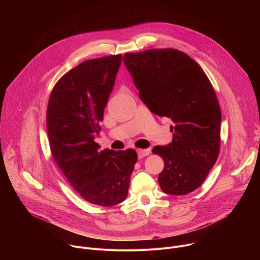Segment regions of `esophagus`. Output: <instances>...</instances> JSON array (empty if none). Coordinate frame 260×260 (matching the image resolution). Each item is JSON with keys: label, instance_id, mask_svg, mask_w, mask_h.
<instances>
[{"label": "esophagus", "instance_id": "1", "mask_svg": "<svg viewBox=\"0 0 260 260\" xmlns=\"http://www.w3.org/2000/svg\"><path fill=\"white\" fill-rule=\"evenodd\" d=\"M150 152H151V150H150V149H139V150H137L138 157H139L140 159L145 158L146 156H148V155L150 154Z\"/></svg>", "mask_w": 260, "mask_h": 260}]
</instances>
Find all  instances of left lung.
<instances>
[{"mask_svg":"<svg viewBox=\"0 0 260 260\" xmlns=\"http://www.w3.org/2000/svg\"><path fill=\"white\" fill-rule=\"evenodd\" d=\"M123 61L141 100L173 122L172 142L152 150L164 160L158 177L162 191L184 196L196 190L220 151L222 114L210 80L194 59L174 48L125 53Z\"/></svg>","mask_w":260,"mask_h":260,"instance_id":"1","label":"left lung"}]
</instances>
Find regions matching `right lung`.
<instances>
[{
  "label": "right lung",
  "instance_id": "add662e5",
  "mask_svg": "<svg viewBox=\"0 0 260 260\" xmlns=\"http://www.w3.org/2000/svg\"><path fill=\"white\" fill-rule=\"evenodd\" d=\"M121 54L86 60L53 87L46 112L51 154L78 193L87 202L111 207L127 197L138 160L134 149L100 151L99 135Z\"/></svg>",
  "mask_w": 260,
  "mask_h": 260
}]
</instances>
